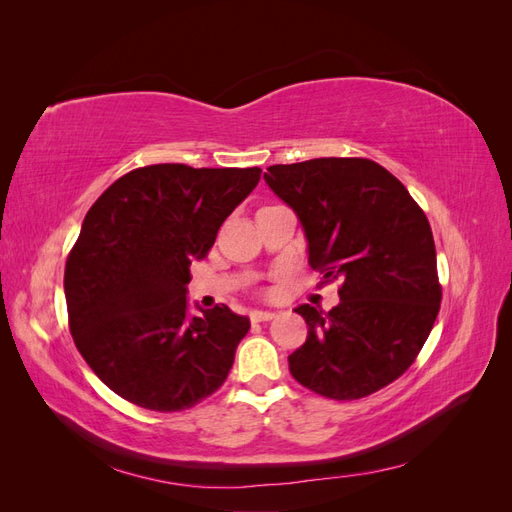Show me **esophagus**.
<instances>
[{
  "label": "esophagus",
  "mask_w": 512,
  "mask_h": 512,
  "mask_svg": "<svg viewBox=\"0 0 512 512\" xmlns=\"http://www.w3.org/2000/svg\"><path fill=\"white\" fill-rule=\"evenodd\" d=\"M250 318H252V322H265V320L275 318V312H267V309H254V312H250Z\"/></svg>",
  "instance_id": "esophagus-1"
}]
</instances>
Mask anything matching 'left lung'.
I'll return each instance as SVG.
<instances>
[{
  "label": "left lung",
  "mask_w": 512,
  "mask_h": 512,
  "mask_svg": "<svg viewBox=\"0 0 512 512\" xmlns=\"http://www.w3.org/2000/svg\"><path fill=\"white\" fill-rule=\"evenodd\" d=\"M265 181L297 213L309 265L339 280L324 314L294 312L307 339L290 374L329 399H361L414 363L440 312L436 245L423 209L384 166L365 158H316L269 166Z\"/></svg>",
  "instance_id": "left-lung-1"
}]
</instances>
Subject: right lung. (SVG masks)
I'll use <instances>...</instances> for the list:
<instances>
[{
	"mask_svg": "<svg viewBox=\"0 0 512 512\" xmlns=\"http://www.w3.org/2000/svg\"><path fill=\"white\" fill-rule=\"evenodd\" d=\"M260 168L151 164L117 179L87 211L66 262L70 333L94 374L132 404L177 412L224 384L250 318L226 305L190 314L203 260Z\"/></svg>",
	"mask_w": 512,
	"mask_h": 512,
	"instance_id": "obj_1",
	"label": "right lung"
}]
</instances>
